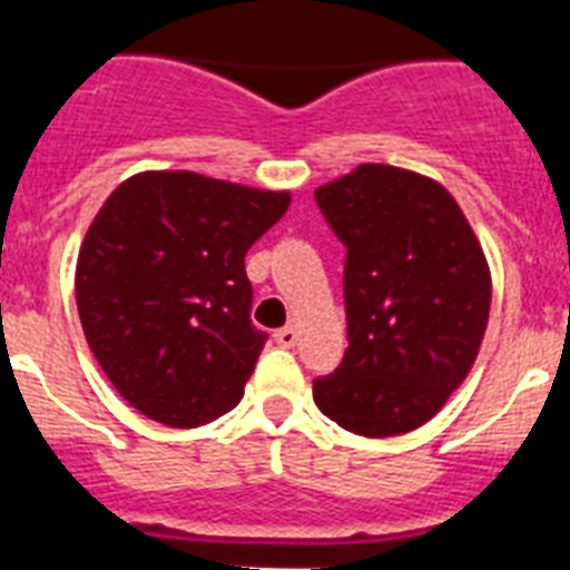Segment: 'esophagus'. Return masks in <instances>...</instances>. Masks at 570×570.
Instances as JSON below:
<instances>
[{
  "instance_id": "34e87169",
  "label": "esophagus",
  "mask_w": 570,
  "mask_h": 570,
  "mask_svg": "<svg viewBox=\"0 0 570 570\" xmlns=\"http://www.w3.org/2000/svg\"><path fill=\"white\" fill-rule=\"evenodd\" d=\"M275 340H277V346H295L298 343V328L295 325H286V328L275 331Z\"/></svg>"
}]
</instances>
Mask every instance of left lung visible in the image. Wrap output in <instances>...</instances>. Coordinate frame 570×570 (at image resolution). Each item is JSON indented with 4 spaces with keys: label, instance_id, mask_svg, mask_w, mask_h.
<instances>
[{
    "label": "left lung",
    "instance_id": "obj_1",
    "mask_svg": "<svg viewBox=\"0 0 570 570\" xmlns=\"http://www.w3.org/2000/svg\"><path fill=\"white\" fill-rule=\"evenodd\" d=\"M346 245L348 348L313 381L325 416L361 438L429 423L468 379L491 313V268L455 197L432 177L357 165L316 189Z\"/></svg>",
    "mask_w": 570,
    "mask_h": 570
}]
</instances>
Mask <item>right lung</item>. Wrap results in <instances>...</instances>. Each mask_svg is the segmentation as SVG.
Masks as SVG:
<instances>
[{"mask_svg": "<svg viewBox=\"0 0 570 570\" xmlns=\"http://www.w3.org/2000/svg\"><path fill=\"white\" fill-rule=\"evenodd\" d=\"M289 200L195 171H141L106 197L76 259V307L136 411L195 429L239 405L268 340L250 325L245 254Z\"/></svg>", "mask_w": 570, "mask_h": 570, "instance_id": "obj_1", "label": "right lung"}]
</instances>
